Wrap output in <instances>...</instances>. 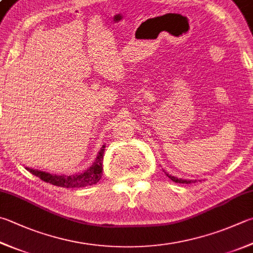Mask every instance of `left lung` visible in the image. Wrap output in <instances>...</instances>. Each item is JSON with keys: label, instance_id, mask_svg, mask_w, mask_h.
<instances>
[{"label": "left lung", "instance_id": "obj_1", "mask_svg": "<svg viewBox=\"0 0 253 253\" xmlns=\"http://www.w3.org/2000/svg\"><path fill=\"white\" fill-rule=\"evenodd\" d=\"M165 175L166 176H169V178H170L171 180H173V182H175V183H180V184H190V183H195L196 182V180H187V179H182V178H177V177H174V176H171V175H169L168 173H165Z\"/></svg>", "mask_w": 253, "mask_h": 253}]
</instances>
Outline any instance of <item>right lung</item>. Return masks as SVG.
<instances>
[{"label": "right lung", "mask_w": 253, "mask_h": 253, "mask_svg": "<svg viewBox=\"0 0 253 253\" xmlns=\"http://www.w3.org/2000/svg\"><path fill=\"white\" fill-rule=\"evenodd\" d=\"M106 146L102 145L101 150H100L99 154L97 156V160L94 162L91 168L88 169L84 173L70 175V176H64V175H52L46 171L28 169H26L31 171L33 175H36L42 180L46 183H49L51 185L59 186V187L65 188H79V187H85V186H91L97 184L102 176V162H103V153Z\"/></svg>", "instance_id": "obj_1"}]
</instances>
